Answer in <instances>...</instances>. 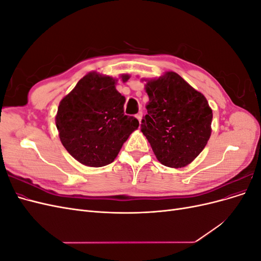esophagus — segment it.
Returning <instances> with one entry per match:
<instances>
[{"label":"esophagus","mask_w":261,"mask_h":261,"mask_svg":"<svg viewBox=\"0 0 261 261\" xmlns=\"http://www.w3.org/2000/svg\"><path fill=\"white\" fill-rule=\"evenodd\" d=\"M135 116H136V118H137V120H138L139 123H140V122H141V118H143V112H138Z\"/></svg>","instance_id":"34e87169"}]
</instances>
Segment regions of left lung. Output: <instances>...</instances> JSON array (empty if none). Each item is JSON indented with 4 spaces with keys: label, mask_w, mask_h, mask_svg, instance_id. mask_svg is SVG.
I'll list each match as a JSON object with an SVG mask.
<instances>
[{
    "label": "left lung",
    "mask_w": 261,
    "mask_h": 261,
    "mask_svg": "<svg viewBox=\"0 0 261 261\" xmlns=\"http://www.w3.org/2000/svg\"><path fill=\"white\" fill-rule=\"evenodd\" d=\"M149 102L141 132L165 167L183 168L206 147L212 110L202 93L174 72L147 80Z\"/></svg>",
    "instance_id": "obj_1"
}]
</instances>
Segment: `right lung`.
<instances>
[{
    "instance_id": "add662e5",
    "label": "right lung",
    "mask_w": 261,
    "mask_h": 261,
    "mask_svg": "<svg viewBox=\"0 0 261 261\" xmlns=\"http://www.w3.org/2000/svg\"><path fill=\"white\" fill-rule=\"evenodd\" d=\"M127 82L129 75H122ZM110 76L91 72L63 98L55 116L62 145L87 167L112 163L130 134L138 128L134 116L124 114L125 97Z\"/></svg>"
}]
</instances>
